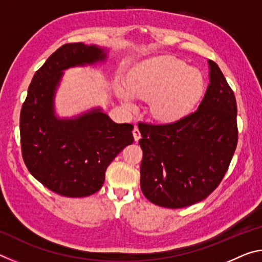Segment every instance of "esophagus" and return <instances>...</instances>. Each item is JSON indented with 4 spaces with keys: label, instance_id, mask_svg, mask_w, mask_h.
I'll return each mask as SVG.
<instances>
[{
    "label": "esophagus",
    "instance_id": "34e87169",
    "mask_svg": "<svg viewBox=\"0 0 262 262\" xmlns=\"http://www.w3.org/2000/svg\"><path fill=\"white\" fill-rule=\"evenodd\" d=\"M133 135H134V140L137 142L141 139V133L139 130V128L134 127V129H133Z\"/></svg>",
    "mask_w": 262,
    "mask_h": 262
}]
</instances>
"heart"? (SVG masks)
Instances as JSON below:
<instances>
[{
  "label": "heart",
  "instance_id": "obj_1",
  "mask_svg": "<svg viewBox=\"0 0 262 262\" xmlns=\"http://www.w3.org/2000/svg\"><path fill=\"white\" fill-rule=\"evenodd\" d=\"M128 89L119 95L129 107L133 96L151 100V112L163 121L179 120L192 111L202 97L205 81L201 72L172 56H159L142 62L133 70Z\"/></svg>",
  "mask_w": 262,
  "mask_h": 262
}]
</instances>
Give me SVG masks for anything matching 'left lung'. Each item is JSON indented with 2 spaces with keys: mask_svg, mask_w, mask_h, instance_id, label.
<instances>
[{
  "mask_svg": "<svg viewBox=\"0 0 262 262\" xmlns=\"http://www.w3.org/2000/svg\"><path fill=\"white\" fill-rule=\"evenodd\" d=\"M208 64L209 85L195 112L165 125L139 123L141 189L157 206L177 209L205 200L236 150V98L219 66Z\"/></svg>",
  "mask_w": 262,
  "mask_h": 262,
  "instance_id": "8db88e82",
  "label": "left lung"
}]
</instances>
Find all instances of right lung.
<instances>
[{
    "label": "right lung",
    "mask_w": 262,
    "mask_h": 262,
    "mask_svg": "<svg viewBox=\"0 0 262 262\" xmlns=\"http://www.w3.org/2000/svg\"><path fill=\"white\" fill-rule=\"evenodd\" d=\"M106 60V51L83 42L66 43L35 72L20 111V144L26 167L56 194L83 198L101 188L106 168L133 143V125L115 123L101 108L60 119L54 96L63 70Z\"/></svg>",
    "instance_id": "add662e5"
}]
</instances>
